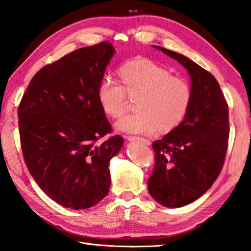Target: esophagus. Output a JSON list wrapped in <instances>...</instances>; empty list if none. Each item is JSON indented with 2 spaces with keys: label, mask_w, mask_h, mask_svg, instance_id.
Returning a JSON list of instances; mask_svg holds the SVG:
<instances>
[{
  "label": "esophagus",
  "mask_w": 251,
  "mask_h": 251,
  "mask_svg": "<svg viewBox=\"0 0 251 251\" xmlns=\"http://www.w3.org/2000/svg\"><path fill=\"white\" fill-rule=\"evenodd\" d=\"M126 138L130 140V142H139V143H143L144 145H151V142L149 139L146 138H142V137H135V136H126Z\"/></svg>",
  "instance_id": "obj_1"
}]
</instances>
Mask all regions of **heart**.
<instances>
[{
	"label": "heart",
	"instance_id": "1",
	"mask_svg": "<svg viewBox=\"0 0 251 251\" xmlns=\"http://www.w3.org/2000/svg\"><path fill=\"white\" fill-rule=\"evenodd\" d=\"M123 85L106 77L98 87V101L102 111L119 119L126 112L129 97L138 98L135 114L116 123L120 132L130 135H154L177 128L190 111L193 90L183 77L173 76L170 71L144 58H137L120 70Z\"/></svg>",
	"mask_w": 251,
	"mask_h": 251
}]
</instances>
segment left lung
I'll use <instances>...</instances> for the list:
<instances>
[{"instance_id":"8db88e82","label":"left lung","mask_w":251,"mask_h":251,"mask_svg":"<svg viewBox=\"0 0 251 251\" xmlns=\"http://www.w3.org/2000/svg\"><path fill=\"white\" fill-rule=\"evenodd\" d=\"M186 68L193 99L177 128L153 143L155 166L150 194L168 208L198 200L221 174L228 145V106L214 75L190 58L154 46Z\"/></svg>"}]
</instances>
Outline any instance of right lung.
<instances>
[{"mask_svg":"<svg viewBox=\"0 0 251 251\" xmlns=\"http://www.w3.org/2000/svg\"><path fill=\"white\" fill-rule=\"evenodd\" d=\"M115 53L109 42L81 48L34 75L18 107L24 160L37 185L65 208L87 209L108 194L109 161L123 146L98 101Z\"/></svg>","mask_w":251,"mask_h":251,"instance_id":"obj_1","label":"right lung"}]
</instances>
